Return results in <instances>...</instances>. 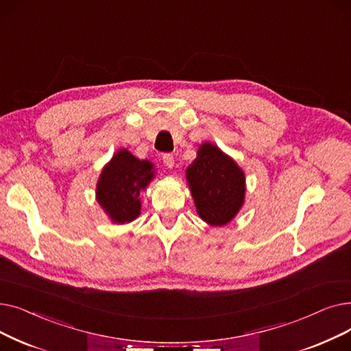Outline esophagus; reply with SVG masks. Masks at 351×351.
Returning <instances> with one entry per match:
<instances>
[{
    "instance_id": "esophagus-1",
    "label": "esophagus",
    "mask_w": 351,
    "mask_h": 351,
    "mask_svg": "<svg viewBox=\"0 0 351 351\" xmlns=\"http://www.w3.org/2000/svg\"><path fill=\"white\" fill-rule=\"evenodd\" d=\"M162 159H163V163H165V166L167 167V169H172L173 165H175L173 155L172 154H166V155H163Z\"/></svg>"
}]
</instances>
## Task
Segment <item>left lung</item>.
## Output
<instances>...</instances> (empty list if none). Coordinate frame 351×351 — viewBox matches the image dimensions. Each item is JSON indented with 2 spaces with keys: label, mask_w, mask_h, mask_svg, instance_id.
I'll use <instances>...</instances> for the list:
<instances>
[{
  "label": "left lung",
  "mask_w": 351,
  "mask_h": 351,
  "mask_svg": "<svg viewBox=\"0 0 351 351\" xmlns=\"http://www.w3.org/2000/svg\"><path fill=\"white\" fill-rule=\"evenodd\" d=\"M186 176L196 210L204 221L221 226L237 215L245 195V176L215 145L199 147Z\"/></svg>",
  "instance_id": "obj_1"
}]
</instances>
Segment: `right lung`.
Masks as SVG:
<instances>
[{
	"label": "right lung",
	"instance_id": "obj_1",
	"mask_svg": "<svg viewBox=\"0 0 351 351\" xmlns=\"http://www.w3.org/2000/svg\"><path fill=\"white\" fill-rule=\"evenodd\" d=\"M154 165L121 149L113 156L97 182V201L113 222H132L141 213V191L154 178Z\"/></svg>",
	"mask_w": 351,
	"mask_h": 351
}]
</instances>
